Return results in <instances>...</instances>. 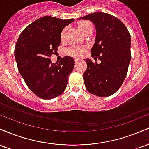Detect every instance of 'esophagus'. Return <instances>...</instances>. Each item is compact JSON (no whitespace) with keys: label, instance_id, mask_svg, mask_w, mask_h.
I'll use <instances>...</instances> for the list:
<instances>
[{"label":"esophagus","instance_id":"34e87169","mask_svg":"<svg viewBox=\"0 0 149 149\" xmlns=\"http://www.w3.org/2000/svg\"><path fill=\"white\" fill-rule=\"evenodd\" d=\"M74 60H75V62H76V63H78V61H79L80 60V59H78V58H75Z\"/></svg>","mask_w":149,"mask_h":149}]
</instances>
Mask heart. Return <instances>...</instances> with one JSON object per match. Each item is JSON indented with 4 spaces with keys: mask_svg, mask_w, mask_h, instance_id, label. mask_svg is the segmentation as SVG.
<instances>
[{
    "mask_svg": "<svg viewBox=\"0 0 149 149\" xmlns=\"http://www.w3.org/2000/svg\"><path fill=\"white\" fill-rule=\"evenodd\" d=\"M91 26V24L89 22L87 21H81L79 22L77 24L78 29L81 33H84V32L88 29L89 26ZM65 33V31H63L61 33V37L64 36ZM85 48L84 47H81V46H73V47H70L67 50V53L70 55L74 56V57H82L83 54H85Z\"/></svg>",
    "mask_w": 149,
    "mask_h": 149,
    "instance_id": "b5f03b06",
    "label": "heart"
}]
</instances>
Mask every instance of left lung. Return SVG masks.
I'll use <instances>...</instances> for the list:
<instances>
[{
    "instance_id": "8db88e82",
    "label": "left lung",
    "mask_w": 149,
    "mask_h": 149,
    "mask_svg": "<svg viewBox=\"0 0 149 149\" xmlns=\"http://www.w3.org/2000/svg\"><path fill=\"white\" fill-rule=\"evenodd\" d=\"M77 19L91 21L96 37L91 55L100 64L85 59L88 68L83 73L87 90L98 97H109L120 88L127 76L131 60V36L119 19L102 12H96Z\"/></svg>"
}]
</instances>
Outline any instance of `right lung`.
Wrapping results in <instances>:
<instances>
[{
  "mask_svg": "<svg viewBox=\"0 0 149 149\" xmlns=\"http://www.w3.org/2000/svg\"><path fill=\"white\" fill-rule=\"evenodd\" d=\"M74 20L42 17L25 28L17 41L15 57L19 72L29 88L43 100L55 98L66 88L74 59L67 56L57 64L49 58L60 45L62 30Z\"/></svg>",
  "mask_w": 149,
  "mask_h": 149,
  "instance_id": "obj_1",
  "label": "right lung"
}]
</instances>
